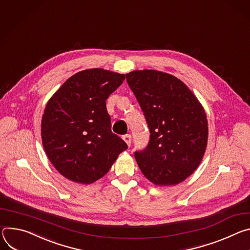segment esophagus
<instances>
[{"mask_svg": "<svg viewBox=\"0 0 250 250\" xmlns=\"http://www.w3.org/2000/svg\"><path fill=\"white\" fill-rule=\"evenodd\" d=\"M123 140L126 142V144L130 147L131 145V135L130 134H126V135H123Z\"/></svg>", "mask_w": 250, "mask_h": 250, "instance_id": "obj_1", "label": "esophagus"}]
</instances>
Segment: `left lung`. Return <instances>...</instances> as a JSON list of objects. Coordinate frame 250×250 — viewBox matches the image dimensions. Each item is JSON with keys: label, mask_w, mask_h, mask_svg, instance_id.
<instances>
[{"label": "left lung", "mask_w": 250, "mask_h": 250, "mask_svg": "<svg viewBox=\"0 0 250 250\" xmlns=\"http://www.w3.org/2000/svg\"><path fill=\"white\" fill-rule=\"evenodd\" d=\"M139 103L150 140L134 152L144 176L158 186H174L199 167L208 143V120L196 96L177 77L158 70L126 74Z\"/></svg>", "instance_id": "left-lung-1"}]
</instances>
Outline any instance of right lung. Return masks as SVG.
<instances>
[{"label":"right lung","mask_w":250,"mask_h":250,"mask_svg":"<svg viewBox=\"0 0 250 250\" xmlns=\"http://www.w3.org/2000/svg\"><path fill=\"white\" fill-rule=\"evenodd\" d=\"M124 74L92 68L68 78L47 102L42 120L44 151L66 179L91 184L103 177L128 146L111 131L106 100Z\"/></svg>","instance_id":"1"}]
</instances>
